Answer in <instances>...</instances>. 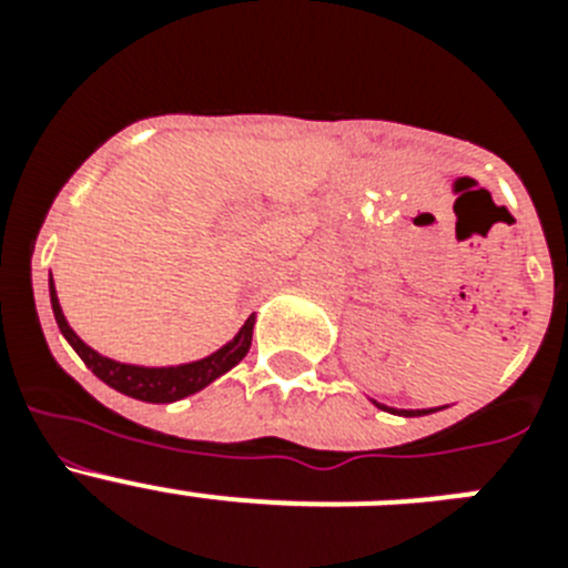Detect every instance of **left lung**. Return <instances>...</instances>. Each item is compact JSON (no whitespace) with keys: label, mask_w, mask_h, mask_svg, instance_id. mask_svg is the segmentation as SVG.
<instances>
[{"label":"left lung","mask_w":568,"mask_h":568,"mask_svg":"<svg viewBox=\"0 0 568 568\" xmlns=\"http://www.w3.org/2000/svg\"><path fill=\"white\" fill-rule=\"evenodd\" d=\"M373 404L378 406V409H384V413L404 415V418H418V415H429V413H435V409H393V406H384V404H378V400H373Z\"/></svg>","instance_id":"8db88e82"}]
</instances>
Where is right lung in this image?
I'll return each instance as SVG.
<instances>
[{
    "label": "right lung",
    "mask_w": 568,
    "mask_h": 568,
    "mask_svg": "<svg viewBox=\"0 0 568 568\" xmlns=\"http://www.w3.org/2000/svg\"><path fill=\"white\" fill-rule=\"evenodd\" d=\"M50 307L57 315V324L62 329V335L68 338V344L77 349L79 358L88 364V369L97 378H102L104 384L113 386L115 393L130 395L135 400H148V404H173V400H182L187 395L199 393L207 384H213L215 378H222L224 373H230L235 364H239L244 355L250 353V344H253V327L255 315H250L244 321V327L235 333L233 341L210 353L207 358L190 361V364L179 366H139V364H122V361H113L108 355L97 353L93 346L84 344L73 327L68 324L62 313V304H59L57 284H53V275H50Z\"/></svg>",
    "instance_id": "add662e5"
}]
</instances>
